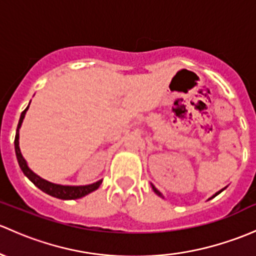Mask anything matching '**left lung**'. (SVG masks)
<instances>
[{
    "label": "left lung",
    "mask_w": 256,
    "mask_h": 256,
    "mask_svg": "<svg viewBox=\"0 0 256 256\" xmlns=\"http://www.w3.org/2000/svg\"><path fill=\"white\" fill-rule=\"evenodd\" d=\"M152 189H153V192H154L156 194H157V195L162 196V194H160V192H158V190H157V189H156V188H154V186H153V185H152ZM223 190H224V189H222V190H220V192H217V194H216V195H214V196H217V195H218V194H220V192H223Z\"/></svg>",
    "instance_id": "1"
}]
</instances>
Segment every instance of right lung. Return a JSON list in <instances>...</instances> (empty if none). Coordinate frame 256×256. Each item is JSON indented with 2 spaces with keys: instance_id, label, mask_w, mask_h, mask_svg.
<instances>
[{
  "instance_id": "add662e5",
  "label": "right lung",
  "mask_w": 256,
  "mask_h": 256,
  "mask_svg": "<svg viewBox=\"0 0 256 256\" xmlns=\"http://www.w3.org/2000/svg\"><path fill=\"white\" fill-rule=\"evenodd\" d=\"M28 106L22 112L20 122H18L17 126V132H16V138H14V150H16V156H17L18 164H20L22 172L24 173V176L28 178L32 182H33L36 186L39 188L42 192L49 194V195L54 196V198H61V200H74V198H80L82 196H86L87 194L94 192V190L98 189L102 184V180L94 182V184L90 185H84V186H64V185H58L52 184V182H46V180L42 179L40 176H38L36 174H34L30 169L26 166V162L24 160L23 156H22L20 150V142H18V138H20V128L22 125V121L24 119V115H26V112L28 110Z\"/></svg>"
}]
</instances>
